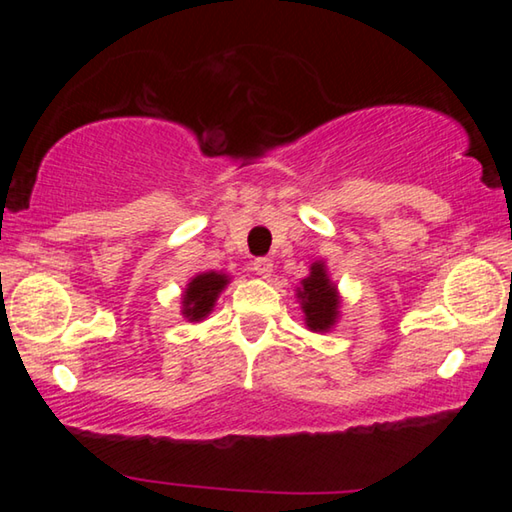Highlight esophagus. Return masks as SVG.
Listing matches in <instances>:
<instances>
[{
    "mask_svg": "<svg viewBox=\"0 0 512 512\" xmlns=\"http://www.w3.org/2000/svg\"><path fill=\"white\" fill-rule=\"evenodd\" d=\"M253 271L266 280V277H271V273H273V262L268 257H257L253 262Z\"/></svg>",
    "mask_w": 512,
    "mask_h": 512,
    "instance_id": "34e87169",
    "label": "esophagus"
}]
</instances>
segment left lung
Here are the masks:
<instances>
[{
  "label": "left lung",
  "instance_id": "obj_1",
  "mask_svg": "<svg viewBox=\"0 0 512 512\" xmlns=\"http://www.w3.org/2000/svg\"><path fill=\"white\" fill-rule=\"evenodd\" d=\"M296 298L300 302L302 318L309 332L323 334L334 329L341 318V293L336 282L329 277L325 259H316L309 266V275L300 280V287L296 289Z\"/></svg>",
  "mask_w": 512,
  "mask_h": 512
}]
</instances>
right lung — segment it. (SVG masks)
Instances as JSON below:
<instances>
[{
  "label": "right lung",
  "mask_w": 512,
  "mask_h": 512,
  "mask_svg": "<svg viewBox=\"0 0 512 512\" xmlns=\"http://www.w3.org/2000/svg\"><path fill=\"white\" fill-rule=\"evenodd\" d=\"M232 277L223 271L196 273L180 293V314L189 323H201L214 311L216 300L228 287Z\"/></svg>",
  "instance_id": "1"
}]
</instances>
